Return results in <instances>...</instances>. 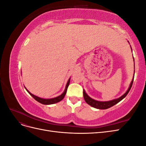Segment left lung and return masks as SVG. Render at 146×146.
<instances>
[{
	"label": "left lung",
	"mask_w": 146,
	"mask_h": 146,
	"mask_svg": "<svg viewBox=\"0 0 146 146\" xmlns=\"http://www.w3.org/2000/svg\"><path fill=\"white\" fill-rule=\"evenodd\" d=\"M131 51H132V50H131ZM133 59H134V58H133ZM134 66H135V63H134ZM134 74H135V72H134ZM133 79H134V77H133V79H132V81L130 83V85L129 89H128V90L126 91L125 93L117 99H114L112 100H110V101H106V102L98 101V100H96L94 99H92V98H90V96H88V95L85 92V91L83 90V93L84 99H85V102L88 105H90V106H91V107H94L95 108H98V109H100V110H105V109L109 108L110 107H113V106H114V105L117 104L121 100H122L123 98H125V96L127 95V94L129 93V92L130 91L131 88L132 86V85H133Z\"/></svg>",
	"instance_id": "1"
}]
</instances>
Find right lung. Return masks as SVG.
Returning a JSON list of instances; mask_svg holds the SVG:
<instances>
[{
  "label": "right lung",
  "instance_id": "1",
  "mask_svg": "<svg viewBox=\"0 0 146 146\" xmlns=\"http://www.w3.org/2000/svg\"><path fill=\"white\" fill-rule=\"evenodd\" d=\"M69 83H70V78L69 79V80H68L67 84H66L65 90H64V92H63V93L61 94L60 96H58V97H56V98H52V99H42V98H39V97L35 96L33 94L31 93L30 92H29L27 89H26L25 87V90H27V91L29 92V93L31 96H32L35 100H36V101H38V102L41 103L42 104H44V105H50V104H56L57 102H59L60 101H61V100L63 99V98H64V96H65V94L66 93V91H67L68 86L69 85Z\"/></svg>",
  "mask_w": 146,
  "mask_h": 146
}]
</instances>
